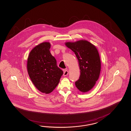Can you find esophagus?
Instances as JSON below:
<instances>
[{"label": "esophagus", "mask_w": 131, "mask_h": 131, "mask_svg": "<svg viewBox=\"0 0 131 131\" xmlns=\"http://www.w3.org/2000/svg\"><path fill=\"white\" fill-rule=\"evenodd\" d=\"M68 74H69V72H68V71L67 70L65 69V70H64L63 71V76H66L68 75Z\"/></svg>", "instance_id": "34e87169"}]
</instances>
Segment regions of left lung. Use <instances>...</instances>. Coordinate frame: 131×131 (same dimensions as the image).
Instances as JSON below:
<instances>
[{"mask_svg":"<svg viewBox=\"0 0 131 131\" xmlns=\"http://www.w3.org/2000/svg\"><path fill=\"white\" fill-rule=\"evenodd\" d=\"M65 45L74 52L79 62L80 75L75 85L82 92H87L94 86L100 74L101 62L98 50L85 40L68 42Z\"/></svg>","mask_w":131,"mask_h":131,"instance_id":"obj_1","label":"left lung"}]
</instances>
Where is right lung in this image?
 Listing matches in <instances>:
<instances>
[{"label":"right lung","instance_id":"1","mask_svg":"<svg viewBox=\"0 0 131 131\" xmlns=\"http://www.w3.org/2000/svg\"><path fill=\"white\" fill-rule=\"evenodd\" d=\"M51 45L45 42L31 51L27 60V71L35 87L41 92L49 94L58 85L63 71L57 65L50 52Z\"/></svg>","mask_w":131,"mask_h":131}]
</instances>
